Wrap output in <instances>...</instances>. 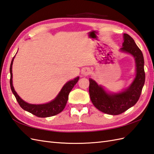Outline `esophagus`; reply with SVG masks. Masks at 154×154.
I'll return each mask as SVG.
<instances>
[{"instance_id":"1","label":"esophagus","mask_w":154,"mask_h":154,"mask_svg":"<svg viewBox=\"0 0 154 154\" xmlns=\"http://www.w3.org/2000/svg\"><path fill=\"white\" fill-rule=\"evenodd\" d=\"M82 74L84 75V76H88V75L90 74V70L89 69V68H84V69H83V70L82 71Z\"/></svg>"}]
</instances>
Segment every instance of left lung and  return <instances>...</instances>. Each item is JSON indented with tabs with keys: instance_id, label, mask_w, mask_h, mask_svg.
Wrapping results in <instances>:
<instances>
[{
	"instance_id": "left-lung-1",
	"label": "left lung",
	"mask_w": 154,
	"mask_h": 154,
	"mask_svg": "<svg viewBox=\"0 0 154 154\" xmlns=\"http://www.w3.org/2000/svg\"><path fill=\"white\" fill-rule=\"evenodd\" d=\"M122 52L128 53L134 57L136 74L131 86L118 94H109L90 78L89 93L92 103L98 110L109 115H117L134 106L140 96L145 82L144 60L141 50L128 34L124 33Z\"/></svg>"
}]
</instances>
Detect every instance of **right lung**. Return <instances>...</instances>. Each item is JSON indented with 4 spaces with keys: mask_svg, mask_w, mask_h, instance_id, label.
I'll return each mask as SVG.
<instances>
[{
    "mask_svg": "<svg viewBox=\"0 0 154 154\" xmlns=\"http://www.w3.org/2000/svg\"><path fill=\"white\" fill-rule=\"evenodd\" d=\"M14 57H13L11 64H10V84L12 93L14 95L16 100L20 105V107H21L23 110L28 111L30 112V113L41 118L52 117V116L56 115L60 113L61 111H63L67 103L68 99V94H69L70 91L72 90V89L74 86V85L78 82V80H79V77H76L72 80L68 81L67 83L64 84L63 88L61 89L59 94H58V95L56 97V98L53 101L49 102V103L39 105L29 104L20 97V96L17 94L16 91L14 90V88L13 87L12 68Z\"/></svg>",
    "mask_w": 154,
    "mask_h": 154,
    "instance_id": "1",
    "label": "right lung"
}]
</instances>
